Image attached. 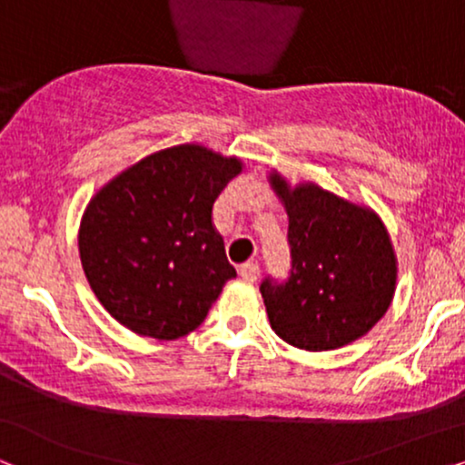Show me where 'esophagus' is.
Segmentation results:
<instances>
[{
	"instance_id": "esophagus-1",
	"label": "esophagus",
	"mask_w": 465,
	"mask_h": 465,
	"mask_svg": "<svg viewBox=\"0 0 465 465\" xmlns=\"http://www.w3.org/2000/svg\"><path fill=\"white\" fill-rule=\"evenodd\" d=\"M238 274L246 282H255L257 278H259V265L252 263V262H246V263H242L238 268Z\"/></svg>"
}]
</instances>
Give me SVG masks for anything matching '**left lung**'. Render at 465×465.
<instances>
[{"mask_svg": "<svg viewBox=\"0 0 465 465\" xmlns=\"http://www.w3.org/2000/svg\"><path fill=\"white\" fill-rule=\"evenodd\" d=\"M272 187L289 214V276H265L262 291L270 325L284 342L331 351L366 336L395 291V255L379 216L333 193L278 174Z\"/></svg>", "mask_w": 465, "mask_h": 465, "instance_id": "obj_1", "label": "left lung"}]
</instances>
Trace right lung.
<instances>
[{
    "label": "right lung",
    "mask_w": 465,
    "mask_h": 465,
    "mask_svg": "<svg viewBox=\"0 0 465 465\" xmlns=\"http://www.w3.org/2000/svg\"><path fill=\"white\" fill-rule=\"evenodd\" d=\"M242 163L203 146L165 148L93 197L80 223V262L102 306L140 336L197 330L236 276L213 227V203Z\"/></svg>",
    "instance_id": "1"
}]
</instances>
